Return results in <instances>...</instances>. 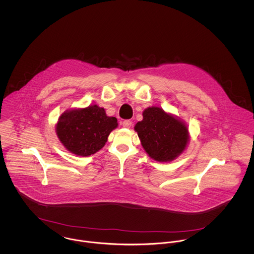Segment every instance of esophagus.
Returning <instances> with one entry per match:
<instances>
[{"label":"esophagus","instance_id":"1","mask_svg":"<svg viewBox=\"0 0 254 254\" xmlns=\"http://www.w3.org/2000/svg\"><path fill=\"white\" fill-rule=\"evenodd\" d=\"M122 126L126 128H130L132 126V122L129 120H126V121L122 122Z\"/></svg>","mask_w":254,"mask_h":254}]
</instances>
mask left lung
I'll return each instance as SVG.
<instances>
[{
	"label": "left lung",
	"instance_id": "left-lung-1",
	"mask_svg": "<svg viewBox=\"0 0 254 254\" xmlns=\"http://www.w3.org/2000/svg\"><path fill=\"white\" fill-rule=\"evenodd\" d=\"M134 130L148 156L160 163L175 160L190 143L186 123L159 107H149L143 111V120Z\"/></svg>",
	"mask_w": 254,
	"mask_h": 254
}]
</instances>
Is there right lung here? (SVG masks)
<instances>
[{
    "label": "right lung",
    "mask_w": 254,
    "mask_h": 254,
    "mask_svg": "<svg viewBox=\"0 0 254 254\" xmlns=\"http://www.w3.org/2000/svg\"><path fill=\"white\" fill-rule=\"evenodd\" d=\"M117 127L115 117L108 116L104 108L91 105L65 110L58 119L55 131L68 151L86 157L106 145L109 134Z\"/></svg>",
    "instance_id": "obj_1"
}]
</instances>
